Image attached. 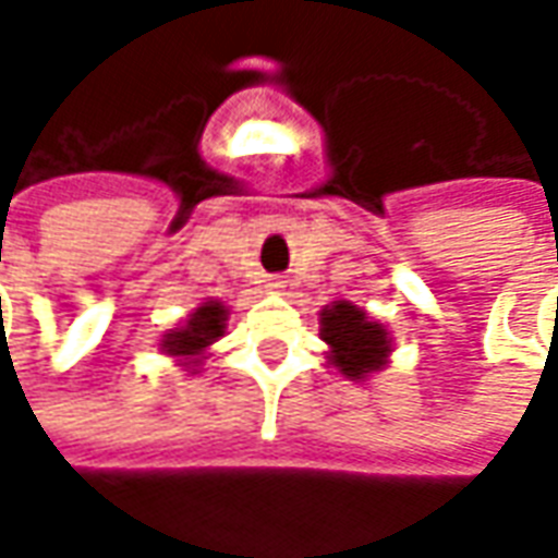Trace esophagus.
<instances>
[{
  "instance_id": "1",
  "label": "esophagus",
  "mask_w": 558,
  "mask_h": 558,
  "mask_svg": "<svg viewBox=\"0 0 558 558\" xmlns=\"http://www.w3.org/2000/svg\"><path fill=\"white\" fill-rule=\"evenodd\" d=\"M267 286H269V289H272V291H279V289H286V282H282V279H269V282H267Z\"/></svg>"
}]
</instances>
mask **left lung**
<instances>
[{
  "mask_svg": "<svg viewBox=\"0 0 558 558\" xmlns=\"http://www.w3.org/2000/svg\"><path fill=\"white\" fill-rule=\"evenodd\" d=\"M319 323L323 341L332 344V363L348 378H363L366 373L381 369L385 356L391 354L388 332L348 301L326 307Z\"/></svg>",
  "mask_w": 558,
  "mask_h": 558,
  "instance_id": "1",
  "label": "left lung"
}]
</instances>
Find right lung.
Instances as JSON below:
<instances>
[{
  "mask_svg": "<svg viewBox=\"0 0 558 558\" xmlns=\"http://www.w3.org/2000/svg\"><path fill=\"white\" fill-rule=\"evenodd\" d=\"M226 329V307L210 301L189 316L180 332H170L163 338V351L173 356H195L202 354L204 348H210Z\"/></svg>",
  "mask_w": 558,
  "mask_h": 558,
  "instance_id": "obj_1",
  "label": "right lung"
}]
</instances>
